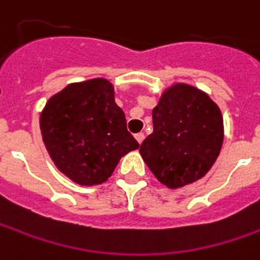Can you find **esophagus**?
Returning <instances> with one entry per match:
<instances>
[{
    "label": "esophagus",
    "instance_id": "1",
    "mask_svg": "<svg viewBox=\"0 0 260 260\" xmlns=\"http://www.w3.org/2000/svg\"><path fill=\"white\" fill-rule=\"evenodd\" d=\"M135 139L138 141V144H142L145 139V135L142 134V132H139V134H137V135H135Z\"/></svg>",
    "mask_w": 260,
    "mask_h": 260
}]
</instances>
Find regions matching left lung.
<instances>
[{
	"instance_id": "left-lung-1",
	"label": "left lung",
	"mask_w": 260,
	"mask_h": 260,
	"mask_svg": "<svg viewBox=\"0 0 260 260\" xmlns=\"http://www.w3.org/2000/svg\"><path fill=\"white\" fill-rule=\"evenodd\" d=\"M153 132L139 152L168 189L202 179L218 159L225 129L220 108L197 86L174 82L152 111Z\"/></svg>"
}]
</instances>
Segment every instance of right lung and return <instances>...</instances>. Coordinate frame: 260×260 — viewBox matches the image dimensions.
<instances>
[{
	"label": "right lung",
	"instance_id": "1",
	"mask_svg": "<svg viewBox=\"0 0 260 260\" xmlns=\"http://www.w3.org/2000/svg\"><path fill=\"white\" fill-rule=\"evenodd\" d=\"M40 128L58 171L81 186L107 182L123 155L139 148L105 78L72 82L54 93L41 111Z\"/></svg>",
	"mask_w": 260,
	"mask_h": 260
}]
</instances>
